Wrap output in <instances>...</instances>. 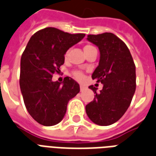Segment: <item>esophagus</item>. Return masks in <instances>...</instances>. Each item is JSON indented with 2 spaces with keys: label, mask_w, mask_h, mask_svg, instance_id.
<instances>
[{
  "label": "esophagus",
  "mask_w": 156,
  "mask_h": 156,
  "mask_svg": "<svg viewBox=\"0 0 156 156\" xmlns=\"http://www.w3.org/2000/svg\"><path fill=\"white\" fill-rule=\"evenodd\" d=\"M85 89H86V87L84 86V85H82V84H81V85H80V90H81V91H84Z\"/></svg>",
  "instance_id": "1"
}]
</instances>
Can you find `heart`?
<instances>
[{"mask_svg": "<svg viewBox=\"0 0 156 156\" xmlns=\"http://www.w3.org/2000/svg\"><path fill=\"white\" fill-rule=\"evenodd\" d=\"M92 47H94V46H91V45H87V46H84V51H87V50L88 49H91V48H92ZM68 55H69V51H67L66 53H65V59L68 57ZM73 76H74V78H77V79H78V80H80V79H82V78H83V74L82 72H80V71H75V72H73Z\"/></svg>", "mask_w": 156, "mask_h": 156, "instance_id": "obj_1", "label": "heart"}]
</instances>
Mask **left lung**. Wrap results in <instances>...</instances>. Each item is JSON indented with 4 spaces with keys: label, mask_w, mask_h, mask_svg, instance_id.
<instances>
[{
    "label": "left lung",
    "mask_w": 156,
    "mask_h": 156,
    "mask_svg": "<svg viewBox=\"0 0 156 156\" xmlns=\"http://www.w3.org/2000/svg\"><path fill=\"white\" fill-rule=\"evenodd\" d=\"M87 40L98 46L99 65L91 75L103 84L100 92L89 87L96 96L86 105V113L94 123L108 126L120 119L129 107L136 90V67L128 46L114 33L88 35Z\"/></svg>",
    "instance_id": "obj_1"
}]
</instances>
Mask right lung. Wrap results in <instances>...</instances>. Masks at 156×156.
<instances>
[{
  "instance_id": "obj_1",
  "label": "right lung",
  "mask_w": 156,
  "mask_h": 156,
  "mask_svg": "<svg viewBox=\"0 0 156 156\" xmlns=\"http://www.w3.org/2000/svg\"><path fill=\"white\" fill-rule=\"evenodd\" d=\"M85 37L70 34L55 28L37 31L23 52L20 85L26 109L34 120L44 126H53L62 120L67 105L80 91L75 80L65 77L62 83L53 82L65 63V54Z\"/></svg>"
}]
</instances>
